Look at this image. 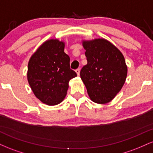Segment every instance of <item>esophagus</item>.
<instances>
[{"instance_id": "esophagus-1", "label": "esophagus", "mask_w": 153, "mask_h": 153, "mask_svg": "<svg viewBox=\"0 0 153 153\" xmlns=\"http://www.w3.org/2000/svg\"><path fill=\"white\" fill-rule=\"evenodd\" d=\"M80 68H78V69L75 70V72H76L77 75H80Z\"/></svg>"}]
</instances>
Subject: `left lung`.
Wrapping results in <instances>:
<instances>
[{
	"mask_svg": "<svg viewBox=\"0 0 153 153\" xmlns=\"http://www.w3.org/2000/svg\"><path fill=\"white\" fill-rule=\"evenodd\" d=\"M87 65L80 71V78L91 99L106 103L120 91L127 75V67L122 52L103 39L82 42Z\"/></svg>",
	"mask_w": 153,
	"mask_h": 153,
	"instance_id": "obj_1",
	"label": "left lung"
}]
</instances>
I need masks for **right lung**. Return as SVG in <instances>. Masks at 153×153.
I'll return each mask as SVG.
<instances>
[{
    "label": "right lung",
    "instance_id": "obj_1",
    "mask_svg": "<svg viewBox=\"0 0 153 153\" xmlns=\"http://www.w3.org/2000/svg\"><path fill=\"white\" fill-rule=\"evenodd\" d=\"M65 44L50 39L41 45L28 64L27 78L36 97L47 105H57L65 97L70 80L77 76L70 68Z\"/></svg>",
    "mask_w": 153,
    "mask_h": 153
}]
</instances>
